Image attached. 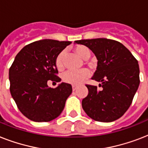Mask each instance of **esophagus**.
Wrapping results in <instances>:
<instances>
[{
    "instance_id": "34e87169",
    "label": "esophagus",
    "mask_w": 148,
    "mask_h": 148,
    "mask_svg": "<svg viewBox=\"0 0 148 148\" xmlns=\"http://www.w3.org/2000/svg\"><path fill=\"white\" fill-rule=\"evenodd\" d=\"M76 89H77V86L72 85V90H73V91H74V90H76Z\"/></svg>"
}]
</instances>
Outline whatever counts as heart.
Returning <instances> with one entry per match:
<instances>
[{
  "instance_id": "1",
  "label": "heart",
  "mask_w": 148,
  "mask_h": 148,
  "mask_svg": "<svg viewBox=\"0 0 148 148\" xmlns=\"http://www.w3.org/2000/svg\"><path fill=\"white\" fill-rule=\"evenodd\" d=\"M74 51L81 58L84 60H88L91 54L90 49L84 45H77L74 48ZM65 53H66L65 51H60L56 57L55 65L58 70H62L64 67ZM89 76H90V72L87 69H83L79 71H67L62 75V80L67 84H73V85H79L83 83L85 80H87Z\"/></svg>"
}]
</instances>
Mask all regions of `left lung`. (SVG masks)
I'll return each mask as SVG.
<instances>
[{
  "label": "left lung",
  "instance_id": "obj_1",
  "mask_svg": "<svg viewBox=\"0 0 148 148\" xmlns=\"http://www.w3.org/2000/svg\"><path fill=\"white\" fill-rule=\"evenodd\" d=\"M88 47L97 59L93 80L97 86L86 84L88 96L82 108L95 121L111 122L124 115L131 106L140 84L138 60L126 47L117 40L96 38L76 40Z\"/></svg>",
  "mask_w": 148,
  "mask_h": 148
}]
</instances>
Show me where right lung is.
Returning a JSON list of instances; mask_svg holds the SVG:
<instances>
[{
	"label": "right lung",
	"mask_w": 148,
	"mask_h": 148,
	"mask_svg": "<svg viewBox=\"0 0 148 148\" xmlns=\"http://www.w3.org/2000/svg\"><path fill=\"white\" fill-rule=\"evenodd\" d=\"M51 39L26 45L17 53L9 69L10 91L20 111L35 122H48L61 114L72 87L61 83L56 88L47 81L60 82L56 57L71 44Z\"/></svg>",
	"instance_id": "obj_1"
}]
</instances>
